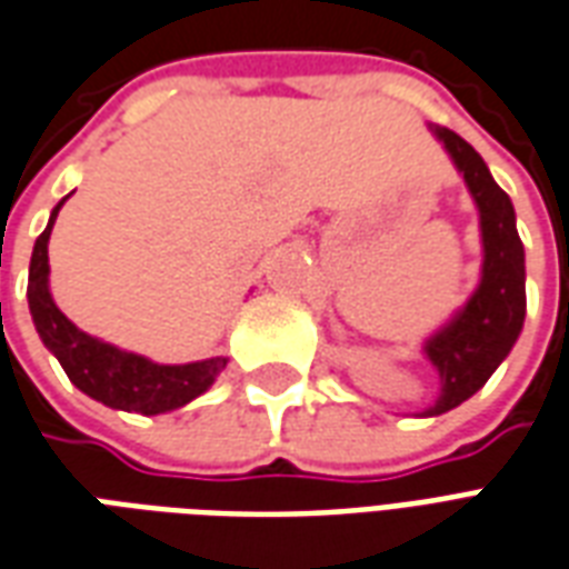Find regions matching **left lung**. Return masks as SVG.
<instances>
[{
	"label": "left lung",
	"instance_id": "8db88e82",
	"mask_svg": "<svg viewBox=\"0 0 569 569\" xmlns=\"http://www.w3.org/2000/svg\"><path fill=\"white\" fill-rule=\"evenodd\" d=\"M456 159L473 192L482 226V283L449 326L428 340V359L440 373V398L428 416H440L467 401L486 386L500 361L507 359L525 322V247L516 231V210L503 189L488 174L482 156L452 129H435Z\"/></svg>",
	"mask_w": 569,
	"mask_h": 569
}]
</instances>
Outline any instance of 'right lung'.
I'll return each mask as SVG.
<instances>
[{
	"label": "right lung",
	"mask_w": 569,
	"mask_h": 569,
	"mask_svg": "<svg viewBox=\"0 0 569 569\" xmlns=\"http://www.w3.org/2000/svg\"><path fill=\"white\" fill-rule=\"evenodd\" d=\"M60 208L62 201L50 213L48 229L38 234L32 262H29L27 298L38 335L44 340V347L60 359L69 380L113 410H132L144 416L178 410L192 398H199L201 391H208L210 382L226 368V359L156 365L134 352H123L111 343L83 335L81 328L71 326L60 307L53 305L48 292V241Z\"/></svg>",
	"instance_id": "right-lung-1"
}]
</instances>
